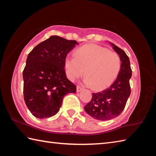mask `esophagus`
I'll list each match as a JSON object with an SVG mask.
<instances>
[{
	"mask_svg": "<svg viewBox=\"0 0 156 156\" xmlns=\"http://www.w3.org/2000/svg\"><path fill=\"white\" fill-rule=\"evenodd\" d=\"M82 90H83V88H82L80 87H79V86H78L77 87H76V91H77L78 92L82 91Z\"/></svg>",
	"mask_w": 156,
	"mask_h": 156,
	"instance_id": "obj_1",
	"label": "esophagus"
}]
</instances>
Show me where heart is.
I'll use <instances>...</instances> for the list:
<instances>
[{"mask_svg": "<svg viewBox=\"0 0 156 156\" xmlns=\"http://www.w3.org/2000/svg\"><path fill=\"white\" fill-rule=\"evenodd\" d=\"M121 61L118 54L102 46L88 44L78 48L74 57L68 56L64 60L66 74L74 81L82 76L84 83L96 90L111 84L120 72Z\"/></svg>", "mask_w": 156, "mask_h": 156, "instance_id": "1", "label": "heart"}]
</instances>
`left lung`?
<instances>
[{
  "mask_svg": "<svg viewBox=\"0 0 156 156\" xmlns=\"http://www.w3.org/2000/svg\"><path fill=\"white\" fill-rule=\"evenodd\" d=\"M110 44L120 56V72L110 87L100 92L92 93L91 101L84 107L85 111L89 115L99 121H108L118 117L123 111L131 94L129 80L132 70L130 61L122 49Z\"/></svg>",
  "mask_w": 156,
  "mask_h": 156,
  "instance_id": "left-lung-1",
  "label": "left lung"
}]
</instances>
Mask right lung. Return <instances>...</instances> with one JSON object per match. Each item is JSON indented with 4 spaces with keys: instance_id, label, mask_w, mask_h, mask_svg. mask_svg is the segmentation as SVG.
Here are the masks:
<instances>
[{
    "instance_id": "right-lung-1",
    "label": "right lung",
    "mask_w": 156,
    "mask_h": 156,
    "mask_svg": "<svg viewBox=\"0 0 156 156\" xmlns=\"http://www.w3.org/2000/svg\"><path fill=\"white\" fill-rule=\"evenodd\" d=\"M78 43L52 35L29 53L23 72V94L29 111L38 119L58 113L65 95L76 86L66 78L64 60Z\"/></svg>"
}]
</instances>
